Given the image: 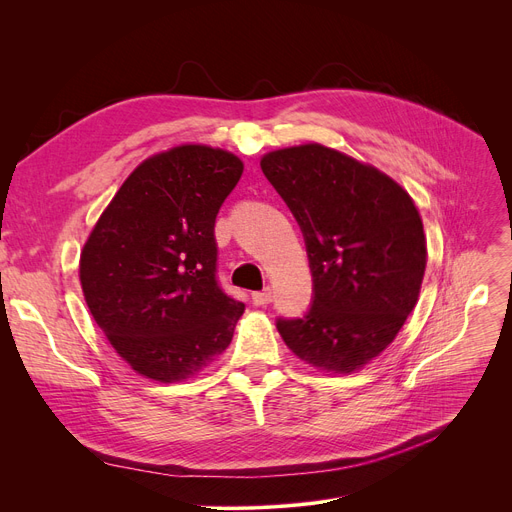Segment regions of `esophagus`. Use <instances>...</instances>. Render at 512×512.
Returning <instances> with one entry per match:
<instances>
[{"mask_svg": "<svg viewBox=\"0 0 512 512\" xmlns=\"http://www.w3.org/2000/svg\"><path fill=\"white\" fill-rule=\"evenodd\" d=\"M272 299H274V294H272L270 288H265V290H261V292H253V303H255L257 307L270 305Z\"/></svg>", "mask_w": 512, "mask_h": 512, "instance_id": "1", "label": "esophagus"}]
</instances>
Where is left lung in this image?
<instances>
[{"label": "left lung", "instance_id": "left-lung-1", "mask_svg": "<svg viewBox=\"0 0 512 512\" xmlns=\"http://www.w3.org/2000/svg\"><path fill=\"white\" fill-rule=\"evenodd\" d=\"M261 170L297 220L313 276L303 317H278L290 351L351 373L378 357L413 311L425 234L413 199L371 166L324 145L267 153Z\"/></svg>", "mask_w": 512, "mask_h": 512}]
</instances>
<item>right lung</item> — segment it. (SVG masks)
Masks as SVG:
<instances>
[{"label":"right lung","instance_id":"obj_1","mask_svg":"<svg viewBox=\"0 0 512 512\" xmlns=\"http://www.w3.org/2000/svg\"><path fill=\"white\" fill-rule=\"evenodd\" d=\"M242 161L182 145L149 157L107 205L80 255V284L116 353L178 382L226 351L245 305L218 282L215 218Z\"/></svg>","mask_w":512,"mask_h":512}]
</instances>
